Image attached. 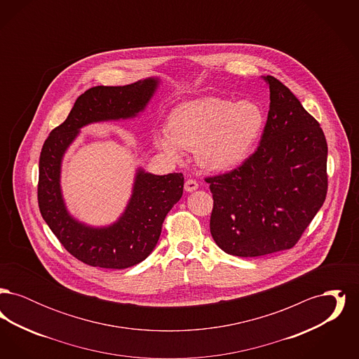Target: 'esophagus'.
Returning <instances> with one entry per match:
<instances>
[{
	"label": "esophagus",
	"mask_w": 359,
	"mask_h": 359,
	"mask_svg": "<svg viewBox=\"0 0 359 359\" xmlns=\"http://www.w3.org/2000/svg\"><path fill=\"white\" fill-rule=\"evenodd\" d=\"M198 187H199V184H198V182H196V180H194V179H188V180H186L184 189H186L187 192H192V191L198 189Z\"/></svg>",
	"instance_id": "1"
}]
</instances>
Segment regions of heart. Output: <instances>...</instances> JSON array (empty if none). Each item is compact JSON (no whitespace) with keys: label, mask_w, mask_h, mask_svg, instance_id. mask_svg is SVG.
<instances>
[{"label":"heart","mask_w":359,"mask_h":359,"mask_svg":"<svg viewBox=\"0 0 359 359\" xmlns=\"http://www.w3.org/2000/svg\"><path fill=\"white\" fill-rule=\"evenodd\" d=\"M264 122L257 103L205 97L179 104L170 116V128L158 130L154 142L173 160L182 157L183 149H195L202 168L227 171L249 154Z\"/></svg>","instance_id":"b5f03b06"}]
</instances>
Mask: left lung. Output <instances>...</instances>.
I'll list each match as a JSON object with an SVG mask.
<instances>
[{
	"label": "left lung",
	"instance_id": "left-lung-1",
	"mask_svg": "<svg viewBox=\"0 0 359 359\" xmlns=\"http://www.w3.org/2000/svg\"><path fill=\"white\" fill-rule=\"evenodd\" d=\"M271 106L256 152L233 171L208 176L210 231L223 252L259 257L293 248L325 203V133L287 86L273 76Z\"/></svg>",
	"mask_w": 359,
	"mask_h": 359
}]
</instances>
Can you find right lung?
Segmentation results:
<instances>
[{"label": "right lung", "mask_w": 359, "mask_h": 359, "mask_svg": "<svg viewBox=\"0 0 359 359\" xmlns=\"http://www.w3.org/2000/svg\"><path fill=\"white\" fill-rule=\"evenodd\" d=\"M148 78L126 86H95L74 103L69 117L47 137L39 161L37 201L43 219L71 256L90 266L125 269L144 261L160 238L163 222L183 195V173L137 172L130 202L118 222L93 229L69 217L60 192V163L79 129L91 122L135 117L157 88Z\"/></svg>", "instance_id": "1"}]
</instances>
